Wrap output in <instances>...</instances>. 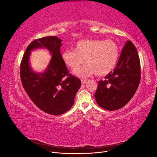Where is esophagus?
Here are the masks:
<instances>
[{"mask_svg":"<svg viewBox=\"0 0 157 157\" xmlns=\"http://www.w3.org/2000/svg\"><path fill=\"white\" fill-rule=\"evenodd\" d=\"M86 81H87V80H86V79H83V78L81 79V82H82V84H84L86 82Z\"/></svg>","mask_w":157,"mask_h":157,"instance_id":"1","label":"esophagus"}]
</instances>
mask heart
Listing matches in <instances>:
<instances>
[{"label":"heart","instance_id":"1","mask_svg":"<svg viewBox=\"0 0 157 157\" xmlns=\"http://www.w3.org/2000/svg\"><path fill=\"white\" fill-rule=\"evenodd\" d=\"M119 50L111 40L84 39L74 45V50H66L61 54L65 64L75 69L84 62L86 63L74 73L80 77H88L93 74L103 76L110 73L115 67Z\"/></svg>","mask_w":157,"mask_h":157}]
</instances>
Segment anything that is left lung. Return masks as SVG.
Instances as JSON below:
<instances>
[{"label": "left lung", "instance_id": "left-lung-1", "mask_svg": "<svg viewBox=\"0 0 157 157\" xmlns=\"http://www.w3.org/2000/svg\"><path fill=\"white\" fill-rule=\"evenodd\" d=\"M141 79L138 53L132 41L123 46L117 67L98 82L95 98L99 106L109 111L124 107L134 96Z\"/></svg>", "mask_w": 157, "mask_h": 157}]
</instances>
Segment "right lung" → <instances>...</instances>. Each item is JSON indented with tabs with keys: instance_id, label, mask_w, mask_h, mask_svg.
Segmentation results:
<instances>
[{
	"instance_id": "right-lung-1",
	"label": "right lung",
	"mask_w": 157,
	"mask_h": 157,
	"mask_svg": "<svg viewBox=\"0 0 157 157\" xmlns=\"http://www.w3.org/2000/svg\"><path fill=\"white\" fill-rule=\"evenodd\" d=\"M61 40L54 36L34 40L27 47L20 64V77L23 88L35 105L44 112L59 115L73 106L81 82L69 73L61 58ZM46 48L52 58L45 72L35 74L30 67L29 59L32 49Z\"/></svg>"
}]
</instances>
